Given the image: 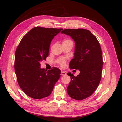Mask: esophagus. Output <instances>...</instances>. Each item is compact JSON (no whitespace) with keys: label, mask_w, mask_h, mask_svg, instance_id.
I'll return each instance as SVG.
<instances>
[{"label":"esophagus","mask_w":122,"mask_h":122,"mask_svg":"<svg viewBox=\"0 0 122 122\" xmlns=\"http://www.w3.org/2000/svg\"><path fill=\"white\" fill-rule=\"evenodd\" d=\"M61 75H66V73L64 71H61Z\"/></svg>","instance_id":"obj_1"}]
</instances>
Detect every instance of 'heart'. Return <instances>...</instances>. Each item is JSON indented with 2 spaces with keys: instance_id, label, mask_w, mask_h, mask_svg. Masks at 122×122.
Returning <instances> with one entry per match:
<instances>
[{
  "instance_id": "heart-1",
  "label": "heart",
  "mask_w": 122,
  "mask_h": 122,
  "mask_svg": "<svg viewBox=\"0 0 122 122\" xmlns=\"http://www.w3.org/2000/svg\"><path fill=\"white\" fill-rule=\"evenodd\" d=\"M72 42V41L70 40H67L65 41L64 42ZM66 62H67V61H66L65 59H64V58L61 59V60L60 61V64L61 66V67H64V66L66 65Z\"/></svg>"
}]
</instances>
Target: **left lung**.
<instances>
[{
    "mask_svg": "<svg viewBox=\"0 0 122 122\" xmlns=\"http://www.w3.org/2000/svg\"><path fill=\"white\" fill-rule=\"evenodd\" d=\"M61 33L74 40V57L69 68L80 71L77 76L68 73L71 78L68 94L74 99L81 100L93 94L100 82L103 68L100 45L96 37L86 29H65Z\"/></svg>",
    "mask_w": 122,
    "mask_h": 122,
    "instance_id": "left-lung-1",
    "label": "left lung"
}]
</instances>
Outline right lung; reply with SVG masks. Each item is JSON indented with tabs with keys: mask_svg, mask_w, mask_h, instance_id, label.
<instances>
[{
	"mask_svg": "<svg viewBox=\"0 0 122 122\" xmlns=\"http://www.w3.org/2000/svg\"><path fill=\"white\" fill-rule=\"evenodd\" d=\"M62 28L35 27L21 40L15 52L14 68L18 84L33 99L49 96L61 76V70L41 69L40 62L48 56L51 41Z\"/></svg>",
	"mask_w": 122,
	"mask_h": 122,
	"instance_id": "1",
	"label": "right lung"
}]
</instances>
